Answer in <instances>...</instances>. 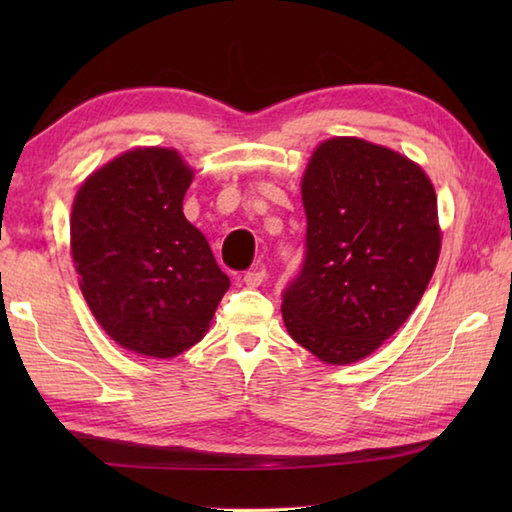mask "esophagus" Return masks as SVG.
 <instances>
[{
  "instance_id": "obj_1",
  "label": "esophagus",
  "mask_w": 512,
  "mask_h": 512,
  "mask_svg": "<svg viewBox=\"0 0 512 512\" xmlns=\"http://www.w3.org/2000/svg\"><path fill=\"white\" fill-rule=\"evenodd\" d=\"M264 279H266V266L257 264L253 270H248V273L244 275V284L248 288H257V286L264 284Z\"/></svg>"
}]
</instances>
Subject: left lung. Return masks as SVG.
<instances>
[{"mask_svg":"<svg viewBox=\"0 0 512 512\" xmlns=\"http://www.w3.org/2000/svg\"><path fill=\"white\" fill-rule=\"evenodd\" d=\"M306 259L284 290L288 334L330 365L378 350L409 319L440 255L427 173L363 138L321 143L301 180Z\"/></svg>","mask_w":512,"mask_h":512,"instance_id":"8db88e82","label":"left lung"}]
</instances>
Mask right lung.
<instances>
[{"label": "right lung", "instance_id": "right-lung-1", "mask_svg": "<svg viewBox=\"0 0 512 512\" xmlns=\"http://www.w3.org/2000/svg\"><path fill=\"white\" fill-rule=\"evenodd\" d=\"M193 171L176 149L138 147L76 191L70 248L101 328L129 352L173 358L198 343L231 281L182 213Z\"/></svg>", "mask_w": 512, "mask_h": 512}]
</instances>
